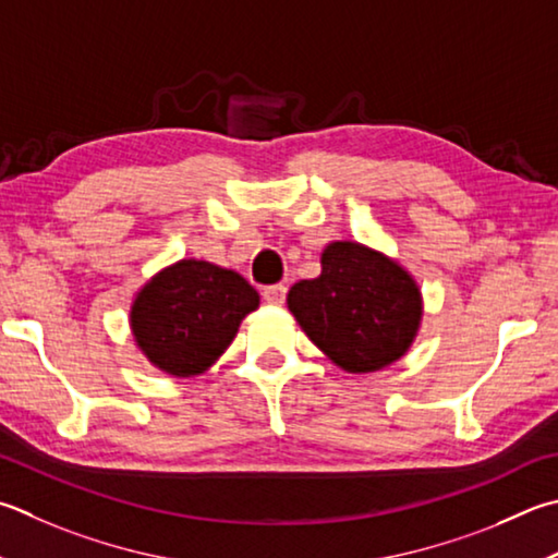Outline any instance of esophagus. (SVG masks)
Wrapping results in <instances>:
<instances>
[{
  "mask_svg": "<svg viewBox=\"0 0 558 558\" xmlns=\"http://www.w3.org/2000/svg\"><path fill=\"white\" fill-rule=\"evenodd\" d=\"M286 295H288L286 286H268L266 290H263V300H266L272 307H280L282 302H286Z\"/></svg>",
  "mask_w": 558,
  "mask_h": 558,
  "instance_id": "esophagus-1",
  "label": "esophagus"
}]
</instances>
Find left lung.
Wrapping results in <instances>:
<instances>
[{"label": "left lung", "mask_w": 558, "mask_h": 558, "mask_svg": "<svg viewBox=\"0 0 558 558\" xmlns=\"http://www.w3.org/2000/svg\"><path fill=\"white\" fill-rule=\"evenodd\" d=\"M288 307L314 347L349 373L380 371L404 356L422 319L410 272L353 241L324 248L322 272L290 288Z\"/></svg>", "instance_id": "left-lung-1"}]
</instances>
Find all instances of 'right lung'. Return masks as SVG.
<instances>
[{
	"label": "right lung",
	"mask_w": 558,
	"mask_h": 558,
	"mask_svg": "<svg viewBox=\"0 0 558 558\" xmlns=\"http://www.w3.org/2000/svg\"><path fill=\"white\" fill-rule=\"evenodd\" d=\"M258 302L239 272L207 260H178L141 288L131 305V329L156 368L187 378L227 351Z\"/></svg>",
	"instance_id": "right-lung-1"
}]
</instances>
